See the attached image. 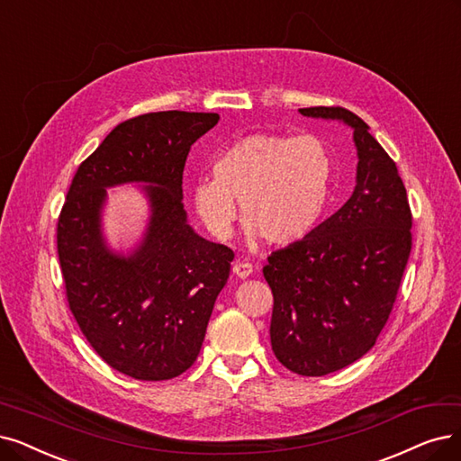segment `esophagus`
<instances>
[{
    "instance_id": "obj_1",
    "label": "esophagus",
    "mask_w": 461,
    "mask_h": 461,
    "mask_svg": "<svg viewBox=\"0 0 461 461\" xmlns=\"http://www.w3.org/2000/svg\"><path fill=\"white\" fill-rule=\"evenodd\" d=\"M232 272L238 276V278L244 280L248 276L253 272V265L251 263H242V261H236L232 267Z\"/></svg>"
}]
</instances>
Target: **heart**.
Wrapping results in <instances>:
<instances>
[{"instance_id": "heart-1", "label": "heart", "mask_w": 461, "mask_h": 461, "mask_svg": "<svg viewBox=\"0 0 461 461\" xmlns=\"http://www.w3.org/2000/svg\"><path fill=\"white\" fill-rule=\"evenodd\" d=\"M335 170L333 151L318 136L255 132L217 153L215 176L194 179V210L215 238H227L238 202L249 232L270 246H289L320 223Z\"/></svg>"}]
</instances>
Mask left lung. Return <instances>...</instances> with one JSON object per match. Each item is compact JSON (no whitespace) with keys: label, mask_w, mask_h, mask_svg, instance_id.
Masks as SVG:
<instances>
[{"label":"left lung","mask_w":461,"mask_h":461,"mask_svg":"<svg viewBox=\"0 0 461 461\" xmlns=\"http://www.w3.org/2000/svg\"><path fill=\"white\" fill-rule=\"evenodd\" d=\"M299 112L352 126L359 158L346 204L263 268L274 356L293 373L323 376L363 357L388 321L412 248V213L395 162L363 119L344 107Z\"/></svg>","instance_id":"1"}]
</instances>
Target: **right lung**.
<instances>
[{
	"label": "right lung",
	"instance_id": "obj_1",
	"mask_svg": "<svg viewBox=\"0 0 461 461\" xmlns=\"http://www.w3.org/2000/svg\"><path fill=\"white\" fill-rule=\"evenodd\" d=\"M217 113L158 112L117 124L81 162L59 217L57 246L66 297L81 333L115 371L170 380L196 361L234 253L187 223L183 168L191 145ZM149 182L152 217L142 244L124 258L103 242L104 189Z\"/></svg>",
	"mask_w": 461,
	"mask_h": 461
}]
</instances>
